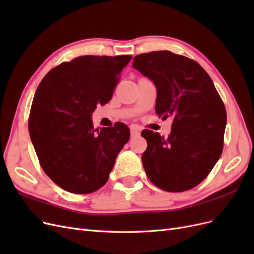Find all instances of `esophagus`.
<instances>
[{
	"instance_id": "1",
	"label": "esophagus",
	"mask_w": 254,
	"mask_h": 254,
	"mask_svg": "<svg viewBox=\"0 0 254 254\" xmlns=\"http://www.w3.org/2000/svg\"><path fill=\"white\" fill-rule=\"evenodd\" d=\"M130 133H131V136H136L140 134V129L136 127H131L130 128Z\"/></svg>"
}]
</instances>
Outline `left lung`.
Masks as SVG:
<instances>
[{"instance_id": "8db88e82", "label": "left lung", "mask_w": 254, "mask_h": 254, "mask_svg": "<svg viewBox=\"0 0 254 254\" xmlns=\"http://www.w3.org/2000/svg\"><path fill=\"white\" fill-rule=\"evenodd\" d=\"M132 67L155 83L158 117L174 119L168 139L151 130L141 133L147 141L142 156L146 175L167 191L195 188L224 145L227 113L211 77L196 61L170 51L137 55Z\"/></svg>"}]
</instances>
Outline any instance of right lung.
Returning a JSON list of instances; mask_svg holds the SVG:
<instances>
[{
	"label": "right lung",
	"mask_w": 254,
	"mask_h": 254,
	"mask_svg": "<svg viewBox=\"0 0 254 254\" xmlns=\"http://www.w3.org/2000/svg\"><path fill=\"white\" fill-rule=\"evenodd\" d=\"M131 56H82L54 67L34 96L28 129L44 173L70 193L89 194L109 178L129 128L95 129L92 113L108 103Z\"/></svg>",
	"instance_id": "1"
}]
</instances>
